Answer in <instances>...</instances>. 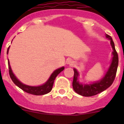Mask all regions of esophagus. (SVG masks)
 Instances as JSON below:
<instances>
[{"label": "esophagus", "instance_id": "obj_1", "mask_svg": "<svg viewBox=\"0 0 124 124\" xmlns=\"http://www.w3.org/2000/svg\"><path fill=\"white\" fill-rule=\"evenodd\" d=\"M67 63H68L69 65H72L73 64V62H72V61H71V60H68V62H67Z\"/></svg>", "mask_w": 124, "mask_h": 124}]
</instances>
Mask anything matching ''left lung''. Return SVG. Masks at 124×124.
Returning a JSON list of instances; mask_svg holds the SVG:
<instances>
[{
	"label": "left lung",
	"mask_w": 124,
	"mask_h": 124,
	"mask_svg": "<svg viewBox=\"0 0 124 124\" xmlns=\"http://www.w3.org/2000/svg\"><path fill=\"white\" fill-rule=\"evenodd\" d=\"M106 38L110 40V44L113 48V56L112 58V63L109 67L108 71L107 72L104 77L99 82L93 83L89 85H83L79 83L77 80V77L78 73L76 69H74V78L72 82V87L76 93L84 97H91L95 95L98 93H101L102 91H105L112 85L115 78L116 72H117V66H118L119 59L117 52L115 47L114 42L112 37L106 34Z\"/></svg>",
	"instance_id": "left-lung-1"
}]
</instances>
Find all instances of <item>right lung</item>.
<instances>
[{"label": "right lung", "instance_id": "add662e5", "mask_svg": "<svg viewBox=\"0 0 124 124\" xmlns=\"http://www.w3.org/2000/svg\"><path fill=\"white\" fill-rule=\"evenodd\" d=\"M9 48V47H8V50H7V54L8 53ZM8 70L9 76L10 77H11V80H12V82H14V83L15 85H16L18 87H20L21 89H22L23 91L27 92V93H30V94L35 95H42L48 93V92H50L52 91L55 78H56V77H57V75H58L61 71H62L64 70V67H62V68H59V69L56 70V71H54V72L52 73V74L51 75L49 79L48 80V81H47L45 84L39 86H30L26 85H24L22 83H21V82L16 78V77L14 76V74L12 73V70H11V67H10L9 60Z\"/></svg>", "mask_w": 124, "mask_h": 124}]
</instances>
